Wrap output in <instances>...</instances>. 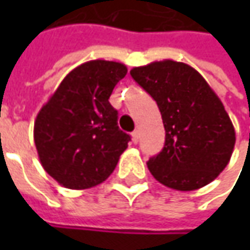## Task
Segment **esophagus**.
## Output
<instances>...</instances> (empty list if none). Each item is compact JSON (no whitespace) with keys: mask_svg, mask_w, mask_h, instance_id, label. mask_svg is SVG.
<instances>
[{"mask_svg":"<svg viewBox=\"0 0 250 250\" xmlns=\"http://www.w3.org/2000/svg\"><path fill=\"white\" fill-rule=\"evenodd\" d=\"M132 142H133V143H138V142H139V132H138V130L132 132Z\"/></svg>","mask_w":250,"mask_h":250,"instance_id":"obj_1","label":"esophagus"}]
</instances>
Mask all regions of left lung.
I'll list each match as a JSON object with an SVG mask.
<instances>
[{"label": "left lung", "mask_w": 250, "mask_h": 250, "mask_svg": "<svg viewBox=\"0 0 250 250\" xmlns=\"http://www.w3.org/2000/svg\"><path fill=\"white\" fill-rule=\"evenodd\" d=\"M130 75L156 100L166 129L164 147L147 161L151 175L184 192L214 181L232 156L235 129L205 78L172 60L133 68Z\"/></svg>", "instance_id": "1"}]
</instances>
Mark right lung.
<instances>
[{"label":"right lung","instance_id":"1","mask_svg":"<svg viewBox=\"0 0 250 250\" xmlns=\"http://www.w3.org/2000/svg\"><path fill=\"white\" fill-rule=\"evenodd\" d=\"M128 72L121 62L94 60L68 73L34 121V143L43 168L69 189L104 182L128 147L110 104L115 84Z\"/></svg>","mask_w":250,"mask_h":250}]
</instances>
